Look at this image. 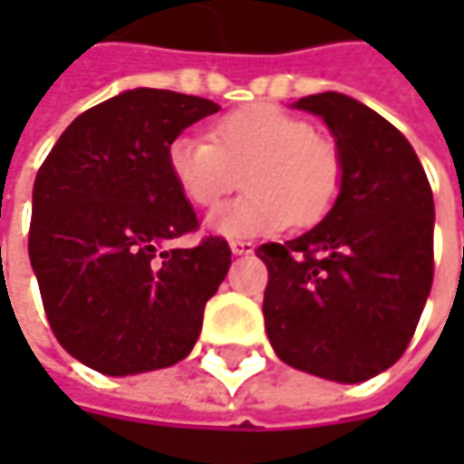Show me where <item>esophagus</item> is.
Listing matches in <instances>:
<instances>
[{"label":"esophagus","instance_id":"esophagus-1","mask_svg":"<svg viewBox=\"0 0 464 464\" xmlns=\"http://www.w3.org/2000/svg\"><path fill=\"white\" fill-rule=\"evenodd\" d=\"M229 247H232V253H235V256H250V253L256 250V245H253V242H245V240H232L229 242Z\"/></svg>","mask_w":464,"mask_h":464}]
</instances>
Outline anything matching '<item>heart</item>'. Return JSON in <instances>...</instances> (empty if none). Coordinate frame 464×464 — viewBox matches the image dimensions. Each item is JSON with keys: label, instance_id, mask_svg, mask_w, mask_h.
Here are the masks:
<instances>
[{"label": "heart", "instance_id": "b5f03b06", "mask_svg": "<svg viewBox=\"0 0 464 464\" xmlns=\"http://www.w3.org/2000/svg\"><path fill=\"white\" fill-rule=\"evenodd\" d=\"M168 169L198 208L219 204L242 178L247 190L206 219L214 235L242 240L276 235L292 219L299 227L320 222L338 198L343 162L338 147L304 118L253 102L211 123L208 141H169Z\"/></svg>", "mask_w": 464, "mask_h": 464}]
</instances>
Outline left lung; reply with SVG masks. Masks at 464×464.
<instances>
[{
	"instance_id": "left-lung-1",
	"label": "left lung",
	"mask_w": 464,
	"mask_h": 464,
	"mask_svg": "<svg viewBox=\"0 0 464 464\" xmlns=\"http://www.w3.org/2000/svg\"><path fill=\"white\" fill-rule=\"evenodd\" d=\"M292 108L323 118L341 190L310 232L266 242V333L284 364L356 384L408 348L434 278V196L411 141L364 102L320 92Z\"/></svg>"
}]
</instances>
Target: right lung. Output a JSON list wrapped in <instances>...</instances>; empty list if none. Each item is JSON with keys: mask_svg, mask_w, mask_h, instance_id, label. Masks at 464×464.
<instances>
[{"mask_svg": "<svg viewBox=\"0 0 464 464\" xmlns=\"http://www.w3.org/2000/svg\"><path fill=\"white\" fill-rule=\"evenodd\" d=\"M219 105L136 87L77 116L33 186L30 266L53 335L108 377L178 364L229 271L222 237L168 247L198 227L168 147Z\"/></svg>", "mask_w": 464, "mask_h": 464, "instance_id": "add662e5", "label": "right lung"}]
</instances>
